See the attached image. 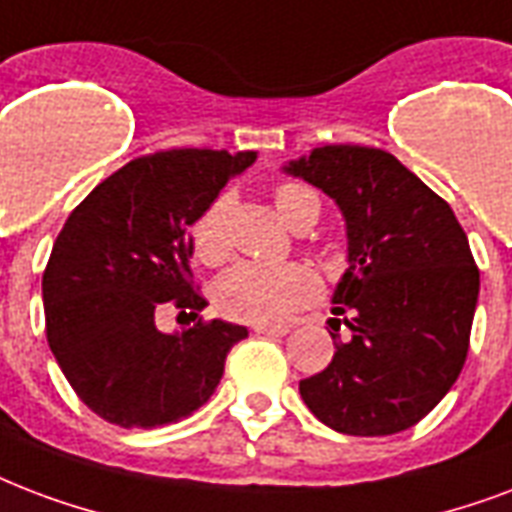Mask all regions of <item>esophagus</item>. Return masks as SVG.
Here are the masks:
<instances>
[{"mask_svg":"<svg viewBox=\"0 0 512 512\" xmlns=\"http://www.w3.org/2000/svg\"><path fill=\"white\" fill-rule=\"evenodd\" d=\"M257 335H271V338H284V335L290 333V327H273V325H257L255 327Z\"/></svg>","mask_w":512,"mask_h":512,"instance_id":"34e87169","label":"esophagus"}]
</instances>
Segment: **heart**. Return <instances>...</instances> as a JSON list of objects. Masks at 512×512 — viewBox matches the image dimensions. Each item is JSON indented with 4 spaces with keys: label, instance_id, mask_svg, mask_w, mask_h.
Instances as JSON below:
<instances>
[{
    "label": "heart",
    "instance_id": "obj_1",
    "mask_svg": "<svg viewBox=\"0 0 512 512\" xmlns=\"http://www.w3.org/2000/svg\"><path fill=\"white\" fill-rule=\"evenodd\" d=\"M276 212L292 230L317 225L322 204L319 195L298 182H282L273 190ZM233 195L220 193L198 214L190 230L193 252L204 263H220L228 255V214ZM319 295V282L311 268L300 263L265 265L236 263L214 282V303L222 314L249 325H279Z\"/></svg>",
    "mask_w": 512,
    "mask_h": 512
}]
</instances>
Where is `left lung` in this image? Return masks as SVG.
I'll return each mask as SVG.
<instances>
[{
  "mask_svg": "<svg viewBox=\"0 0 512 512\" xmlns=\"http://www.w3.org/2000/svg\"><path fill=\"white\" fill-rule=\"evenodd\" d=\"M282 169L333 198L349 252L330 327L343 322L351 335L300 381V397L343 435L403 432L446 397L467 360L481 290L470 241L451 206L384 150L327 144Z\"/></svg>",
  "mask_w": 512,
  "mask_h": 512,
  "instance_id": "8db88e82",
  "label": "left lung"
}]
</instances>
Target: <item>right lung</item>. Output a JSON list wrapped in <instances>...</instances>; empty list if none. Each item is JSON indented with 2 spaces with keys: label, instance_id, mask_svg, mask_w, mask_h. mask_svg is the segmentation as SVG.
<instances>
[{
  "label": "right lung",
  "instance_id": "1",
  "mask_svg": "<svg viewBox=\"0 0 512 512\" xmlns=\"http://www.w3.org/2000/svg\"><path fill=\"white\" fill-rule=\"evenodd\" d=\"M257 152L166 150L115 171L58 233L42 276L48 343L77 397L117 427H163L214 395L247 327L214 319L182 333L158 308L204 311L190 284V228Z\"/></svg>",
  "mask_w": 512,
  "mask_h": 512
}]
</instances>
